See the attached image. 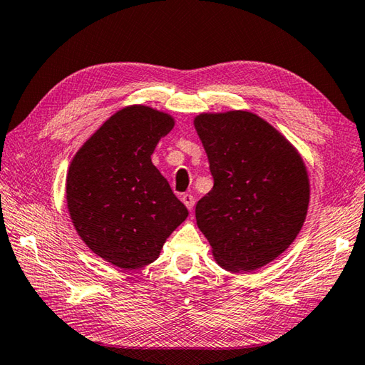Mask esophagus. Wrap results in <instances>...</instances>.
Returning a JSON list of instances; mask_svg holds the SVG:
<instances>
[{
  "mask_svg": "<svg viewBox=\"0 0 365 365\" xmlns=\"http://www.w3.org/2000/svg\"><path fill=\"white\" fill-rule=\"evenodd\" d=\"M182 202L186 205V208L188 210H192L194 207V202H196V199H194V196H191V194H182Z\"/></svg>",
  "mask_w": 365,
  "mask_h": 365,
  "instance_id": "obj_1",
  "label": "esophagus"
}]
</instances>
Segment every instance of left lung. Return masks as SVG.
<instances>
[{"mask_svg": "<svg viewBox=\"0 0 365 365\" xmlns=\"http://www.w3.org/2000/svg\"><path fill=\"white\" fill-rule=\"evenodd\" d=\"M213 175L196 205V221L217 264L252 272L297 238L309 203L300 154L262 118L242 110L194 120Z\"/></svg>", "mask_w": 365, "mask_h": 365, "instance_id": "left-lung-1", "label": "left lung"}]
</instances>
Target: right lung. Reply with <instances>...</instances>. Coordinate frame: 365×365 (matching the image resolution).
Listing matches in <instances>:
<instances>
[{
    "label": "right lung",
    "mask_w": 365,
    "mask_h": 365,
    "mask_svg": "<svg viewBox=\"0 0 365 365\" xmlns=\"http://www.w3.org/2000/svg\"><path fill=\"white\" fill-rule=\"evenodd\" d=\"M174 120L146 106L125 107L78 150L66 175L71 221L91 252L124 270L150 264L188 210L152 165Z\"/></svg>",
    "instance_id": "1"
}]
</instances>
